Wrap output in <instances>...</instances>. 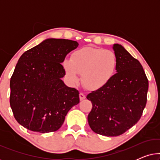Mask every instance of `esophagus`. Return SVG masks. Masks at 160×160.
<instances>
[{"label": "esophagus", "instance_id": "1", "mask_svg": "<svg viewBox=\"0 0 160 160\" xmlns=\"http://www.w3.org/2000/svg\"><path fill=\"white\" fill-rule=\"evenodd\" d=\"M79 98H80V100H83L84 99L86 98V96L84 95V93H80L79 94Z\"/></svg>", "mask_w": 160, "mask_h": 160}]
</instances>
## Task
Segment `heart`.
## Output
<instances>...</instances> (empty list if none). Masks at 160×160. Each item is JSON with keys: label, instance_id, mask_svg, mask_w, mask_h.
I'll return each instance as SVG.
<instances>
[{"label": "heart", "instance_id": "b5f03b06", "mask_svg": "<svg viewBox=\"0 0 160 160\" xmlns=\"http://www.w3.org/2000/svg\"><path fill=\"white\" fill-rule=\"evenodd\" d=\"M62 67L71 84L82 82L89 90L103 88L115 76L118 59L114 52L108 49L84 47L73 52L70 60L65 59Z\"/></svg>", "mask_w": 160, "mask_h": 160}]
</instances>
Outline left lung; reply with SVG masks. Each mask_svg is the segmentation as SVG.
<instances>
[{
	"instance_id": "obj_1",
	"label": "left lung",
	"mask_w": 160,
	"mask_h": 160,
	"mask_svg": "<svg viewBox=\"0 0 160 160\" xmlns=\"http://www.w3.org/2000/svg\"><path fill=\"white\" fill-rule=\"evenodd\" d=\"M113 49L118 59L117 73L103 88L87 98L92 104L88 115L90 128L105 136H118L141 119L147 101L148 81L142 65L122 45Z\"/></svg>"
}]
</instances>
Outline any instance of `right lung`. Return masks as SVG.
Returning <instances> with one entry per match:
<instances>
[{"label": "right lung", "mask_w": 160, "mask_h": 160, "mask_svg": "<svg viewBox=\"0 0 160 160\" xmlns=\"http://www.w3.org/2000/svg\"><path fill=\"white\" fill-rule=\"evenodd\" d=\"M77 41L49 38L19 59L10 80V106L15 119L24 128L41 133L59 130L72 107L79 102V92L61 79V63Z\"/></svg>", "instance_id": "right-lung-1"}]
</instances>
